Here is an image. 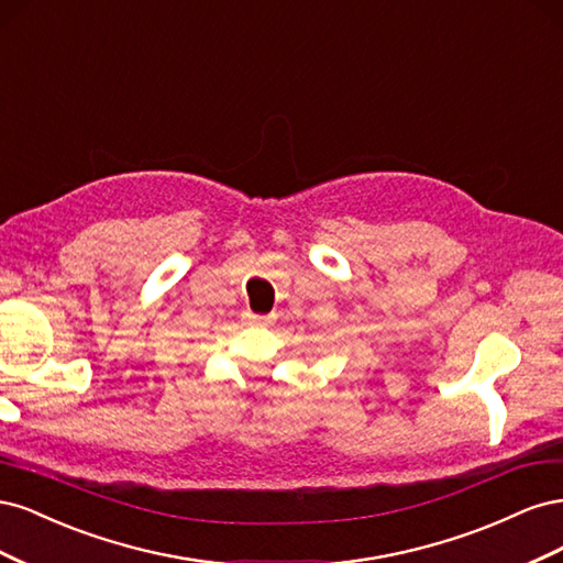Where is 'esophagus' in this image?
Masks as SVG:
<instances>
[{
	"instance_id": "34e87169",
	"label": "esophagus",
	"mask_w": 563,
	"mask_h": 563,
	"mask_svg": "<svg viewBox=\"0 0 563 563\" xmlns=\"http://www.w3.org/2000/svg\"><path fill=\"white\" fill-rule=\"evenodd\" d=\"M246 321L251 323V327H265V323L269 321L267 317H263V314H253V312H249L246 314Z\"/></svg>"
}]
</instances>
